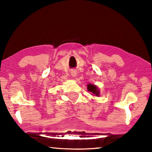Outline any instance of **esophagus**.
I'll use <instances>...</instances> for the list:
<instances>
[{
	"instance_id": "34e87169",
	"label": "esophagus",
	"mask_w": 152,
	"mask_h": 152,
	"mask_svg": "<svg viewBox=\"0 0 152 152\" xmlns=\"http://www.w3.org/2000/svg\"><path fill=\"white\" fill-rule=\"evenodd\" d=\"M70 74H71V75L73 77H75L76 76L77 72H76V70H72L71 72H70Z\"/></svg>"
}]
</instances>
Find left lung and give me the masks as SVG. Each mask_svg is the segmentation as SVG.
I'll return each mask as SVG.
<instances>
[{
  "label": "left lung",
  "instance_id": "1",
  "mask_svg": "<svg viewBox=\"0 0 152 152\" xmlns=\"http://www.w3.org/2000/svg\"><path fill=\"white\" fill-rule=\"evenodd\" d=\"M87 88H88V91L89 92H92L94 94H96V96H99V91H98V88L96 86L93 85V84H88V86H87Z\"/></svg>",
  "mask_w": 152,
  "mask_h": 152
}]
</instances>
